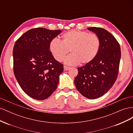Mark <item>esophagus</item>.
<instances>
[{"instance_id": "obj_1", "label": "esophagus", "mask_w": 133, "mask_h": 133, "mask_svg": "<svg viewBox=\"0 0 133 133\" xmlns=\"http://www.w3.org/2000/svg\"><path fill=\"white\" fill-rule=\"evenodd\" d=\"M70 69V67H68L66 66H64V70H68Z\"/></svg>"}]
</instances>
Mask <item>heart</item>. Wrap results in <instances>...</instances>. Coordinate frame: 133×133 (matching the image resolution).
<instances>
[{
	"mask_svg": "<svg viewBox=\"0 0 133 133\" xmlns=\"http://www.w3.org/2000/svg\"><path fill=\"white\" fill-rule=\"evenodd\" d=\"M100 45V39L96 34L71 30L63 34L62 42L57 38L52 39L50 50L54 59L59 62L70 51L71 54L65 59L64 63L76 65L80 63L86 64L91 62L98 54Z\"/></svg>",
	"mask_w": 133,
	"mask_h": 133,
	"instance_id": "obj_1",
	"label": "heart"
}]
</instances>
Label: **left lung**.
<instances>
[{"mask_svg": "<svg viewBox=\"0 0 133 133\" xmlns=\"http://www.w3.org/2000/svg\"><path fill=\"white\" fill-rule=\"evenodd\" d=\"M99 37L100 45L98 54L90 63L78 68L74 79L76 89L85 98L97 99L109 90L117 78L121 50L119 43L107 30L88 28Z\"/></svg>", "mask_w": 133, "mask_h": 133, "instance_id": "8db88e82", "label": "left lung"}]
</instances>
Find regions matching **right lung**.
I'll return each instance as SVG.
<instances>
[{
  "label": "right lung",
  "mask_w": 133,
  "mask_h": 133,
  "mask_svg": "<svg viewBox=\"0 0 133 133\" xmlns=\"http://www.w3.org/2000/svg\"><path fill=\"white\" fill-rule=\"evenodd\" d=\"M61 32L34 28L23 34L14 44V73L22 90L32 98L46 99L57 89L64 68L49 49L51 40Z\"/></svg>",
  "instance_id": "1"
}]
</instances>
